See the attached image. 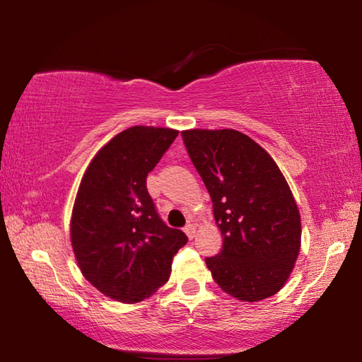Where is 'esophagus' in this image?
<instances>
[{
    "label": "esophagus",
    "instance_id": "34e87169",
    "mask_svg": "<svg viewBox=\"0 0 362 362\" xmlns=\"http://www.w3.org/2000/svg\"><path fill=\"white\" fill-rule=\"evenodd\" d=\"M183 231L187 233V236L189 238V240H192V238H194V233H196V228H194V225L193 223H188L185 228H183Z\"/></svg>",
    "mask_w": 362,
    "mask_h": 362
}]
</instances>
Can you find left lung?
Segmentation results:
<instances>
[{"instance_id":"1","label":"left lung","mask_w":362,"mask_h":362,"mask_svg":"<svg viewBox=\"0 0 362 362\" xmlns=\"http://www.w3.org/2000/svg\"><path fill=\"white\" fill-rule=\"evenodd\" d=\"M182 137L222 233V250L206 259L214 281L241 302L274 296L291 276L302 240L298 207L278 164L235 129H189Z\"/></svg>"}]
</instances>
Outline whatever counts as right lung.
Wrapping results in <instances>:
<instances>
[{"label":"right lung","mask_w":362,"mask_h":362,"mask_svg":"<svg viewBox=\"0 0 362 362\" xmlns=\"http://www.w3.org/2000/svg\"><path fill=\"white\" fill-rule=\"evenodd\" d=\"M177 136L169 127L132 126L97 151L79 183L73 252L83 276L118 302H142L166 284L188 241L159 218L146 189V175Z\"/></svg>","instance_id":"right-lung-1"}]
</instances>
